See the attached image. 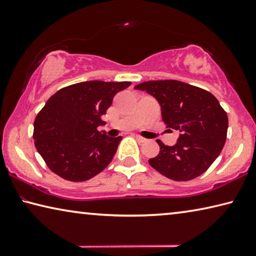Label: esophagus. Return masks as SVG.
<instances>
[{"mask_svg": "<svg viewBox=\"0 0 256 256\" xmlns=\"http://www.w3.org/2000/svg\"><path fill=\"white\" fill-rule=\"evenodd\" d=\"M134 138H136V140L140 142V144H146V142H148V138H146L144 136H134Z\"/></svg>", "mask_w": 256, "mask_h": 256, "instance_id": "obj_1", "label": "esophagus"}]
</instances>
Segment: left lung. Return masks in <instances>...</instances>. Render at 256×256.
I'll return each instance as SVG.
<instances>
[{"label":"left lung","instance_id":"left-lung-1","mask_svg":"<svg viewBox=\"0 0 256 256\" xmlns=\"http://www.w3.org/2000/svg\"><path fill=\"white\" fill-rule=\"evenodd\" d=\"M157 99L162 122L178 130L175 146L157 141L160 151L150 166L167 178L190 180L208 170L222 152L227 138L228 116L214 94L177 80L146 81L136 86Z\"/></svg>","mask_w":256,"mask_h":256}]
</instances>
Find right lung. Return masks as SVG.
<instances>
[{
	"mask_svg": "<svg viewBox=\"0 0 256 256\" xmlns=\"http://www.w3.org/2000/svg\"><path fill=\"white\" fill-rule=\"evenodd\" d=\"M130 81H86L60 89L38 112L34 146L47 167L62 178L84 182L110 164L122 136L108 138L97 128L118 92Z\"/></svg>",
	"mask_w": 256,
	"mask_h": 256,
	"instance_id": "1",
	"label": "right lung"
}]
</instances>
